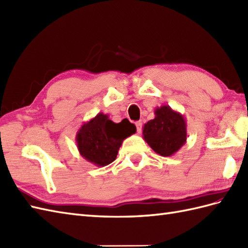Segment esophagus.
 <instances>
[{"label":"esophagus","instance_id":"obj_1","mask_svg":"<svg viewBox=\"0 0 248 248\" xmlns=\"http://www.w3.org/2000/svg\"><path fill=\"white\" fill-rule=\"evenodd\" d=\"M135 125H136V129H138V132L140 133L141 132V123H140V121L135 123Z\"/></svg>","mask_w":248,"mask_h":248}]
</instances>
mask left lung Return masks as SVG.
I'll list each match as a JSON object with an SVG mask.
<instances>
[{
    "label": "left lung",
    "mask_w": 248,
    "mask_h": 248,
    "mask_svg": "<svg viewBox=\"0 0 248 248\" xmlns=\"http://www.w3.org/2000/svg\"><path fill=\"white\" fill-rule=\"evenodd\" d=\"M155 115L145 124L143 138L157 155L171 156L186 141V118L170 105L156 108Z\"/></svg>",
    "instance_id": "obj_1"
}]
</instances>
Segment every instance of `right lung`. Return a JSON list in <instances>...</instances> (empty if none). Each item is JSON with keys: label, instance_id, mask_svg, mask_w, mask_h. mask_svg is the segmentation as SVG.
I'll list each match as a JSON object with an SVG mask.
<instances>
[{"label": "right lung", "instance_id": "right-lung-1", "mask_svg": "<svg viewBox=\"0 0 248 248\" xmlns=\"http://www.w3.org/2000/svg\"><path fill=\"white\" fill-rule=\"evenodd\" d=\"M135 132L136 127L127 118L115 124L108 115L99 113L78 131L77 146L84 159L103 167L115 161L124 140Z\"/></svg>", "mask_w": 248, "mask_h": 248}]
</instances>
